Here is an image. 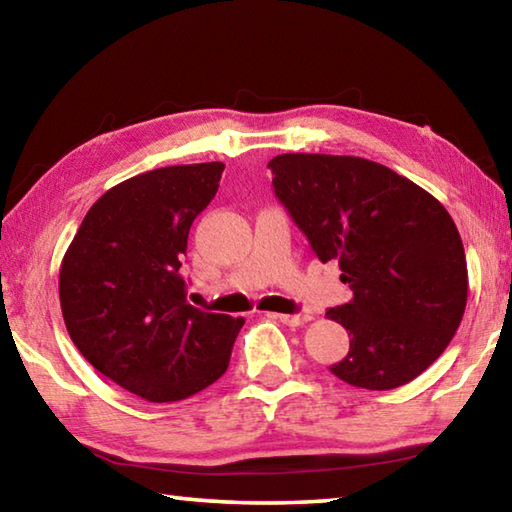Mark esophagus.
<instances>
[{
    "label": "esophagus",
    "instance_id": "esophagus-1",
    "mask_svg": "<svg viewBox=\"0 0 512 512\" xmlns=\"http://www.w3.org/2000/svg\"><path fill=\"white\" fill-rule=\"evenodd\" d=\"M268 316L277 318V320H280V323L289 325V327H300V325H305L307 320L311 318L309 314H268Z\"/></svg>",
    "mask_w": 512,
    "mask_h": 512
}]
</instances>
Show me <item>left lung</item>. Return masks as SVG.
<instances>
[{
    "mask_svg": "<svg viewBox=\"0 0 512 512\" xmlns=\"http://www.w3.org/2000/svg\"><path fill=\"white\" fill-rule=\"evenodd\" d=\"M273 189L320 262L339 259L352 300L327 309L350 334L336 377L368 391L409 384L452 341L467 302V264L452 216L384 164L284 153Z\"/></svg>",
    "mask_w": 512,
    "mask_h": 512,
    "instance_id": "1",
    "label": "left lung"
}]
</instances>
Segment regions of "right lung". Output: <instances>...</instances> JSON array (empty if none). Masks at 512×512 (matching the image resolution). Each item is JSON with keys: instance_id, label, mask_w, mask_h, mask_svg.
<instances>
[{"instance_id": "1", "label": "right lung", "mask_w": 512, "mask_h": 512, "mask_svg": "<svg viewBox=\"0 0 512 512\" xmlns=\"http://www.w3.org/2000/svg\"><path fill=\"white\" fill-rule=\"evenodd\" d=\"M223 162L178 164L128 178L85 214L60 264V309L101 375L149 402L214 384L244 318L187 302L180 266L189 228L219 189Z\"/></svg>"}]
</instances>
